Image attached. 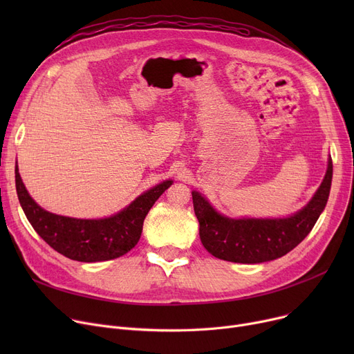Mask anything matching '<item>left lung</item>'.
I'll list each match as a JSON object with an SVG mask.
<instances>
[{
	"label": "left lung",
	"mask_w": 354,
	"mask_h": 354,
	"mask_svg": "<svg viewBox=\"0 0 354 354\" xmlns=\"http://www.w3.org/2000/svg\"><path fill=\"white\" fill-rule=\"evenodd\" d=\"M333 178L328 159L326 176L307 205L288 218L234 219L216 212L199 192H192L202 245L219 259L259 264L277 259L299 245L326 208Z\"/></svg>",
	"instance_id": "8db88e82"
}]
</instances>
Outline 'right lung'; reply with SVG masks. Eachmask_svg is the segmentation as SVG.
I'll return each mask as SVG.
<instances>
[{"instance_id":"obj_1","label":"right lung","mask_w":354,"mask_h":354,"mask_svg":"<svg viewBox=\"0 0 354 354\" xmlns=\"http://www.w3.org/2000/svg\"><path fill=\"white\" fill-rule=\"evenodd\" d=\"M171 185L172 180L156 185L113 216L77 219L51 214L37 205L15 167L17 195L31 227L53 250L82 263L107 261L132 250L142 235L149 209Z\"/></svg>"}]
</instances>
